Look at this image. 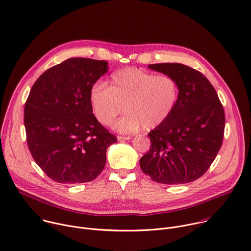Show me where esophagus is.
Returning a JSON list of instances; mask_svg holds the SVG:
<instances>
[{
  "label": "esophagus",
  "mask_w": 251,
  "mask_h": 251,
  "mask_svg": "<svg viewBox=\"0 0 251 251\" xmlns=\"http://www.w3.org/2000/svg\"><path fill=\"white\" fill-rule=\"evenodd\" d=\"M131 136H117V140L118 141H124V140H130Z\"/></svg>",
  "instance_id": "obj_1"
}]
</instances>
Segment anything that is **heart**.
<instances>
[{"label": "heart", "mask_w": 251, "mask_h": 251, "mask_svg": "<svg viewBox=\"0 0 251 251\" xmlns=\"http://www.w3.org/2000/svg\"><path fill=\"white\" fill-rule=\"evenodd\" d=\"M179 93L178 81L170 75L124 68L111 75L108 88L95 83L90 101L95 116L104 126L111 125L124 109L127 113L113 127L121 133H131L163 124L175 111Z\"/></svg>", "instance_id": "obj_1"}]
</instances>
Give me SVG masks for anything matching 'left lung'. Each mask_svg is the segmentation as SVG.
Segmentation results:
<instances>
[{
  "label": "left lung",
  "mask_w": 251,
  "mask_h": 251,
  "mask_svg": "<svg viewBox=\"0 0 251 251\" xmlns=\"http://www.w3.org/2000/svg\"><path fill=\"white\" fill-rule=\"evenodd\" d=\"M148 68L174 76L180 93L171 117L148 134L151 148L140 158L141 170L162 184L192 182L208 171L222 147L224 107L212 83L199 71L179 63Z\"/></svg>",
  "instance_id": "left-lung-1"
}]
</instances>
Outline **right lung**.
<instances>
[{
  "instance_id": "1",
  "label": "right lung",
  "mask_w": 251,
  "mask_h": 251,
  "mask_svg": "<svg viewBox=\"0 0 251 251\" xmlns=\"http://www.w3.org/2000/svg\"><path fill=\"white\" fill-rule=\"evenodd\" d=\"M107 68L106 61L70 58L46 70L30 90L24 118L27 146L56 182L94 180L104 169L107 148L117 142L90 101L92 87Z\"/></svg>"
}]
</instances>
